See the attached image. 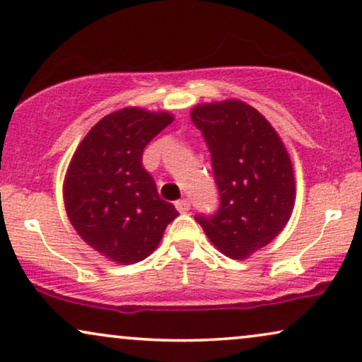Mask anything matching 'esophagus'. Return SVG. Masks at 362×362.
Masks as SVG:
<instances>
[{
    "mask_svg": "<svg viewBox=\"0 0 362 362\" xmlns=\"http://www.w3.org/2000/svg\"><path fill=\"white\" fill-rule=\"evenodd\" d=\"M175 206H177V210L180 211V214H187V211L190 210V202H189V199L177 200L175 202Z\"/></svg>",
    "mask_w": 362,
    "mask_h": 362,
    "instance_id": "obj_1",
    "label": "esophagus"
}]
</instances>
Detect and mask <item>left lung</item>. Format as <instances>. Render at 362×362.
Masks as SVG:
<instances>
[{"instance_id": "left-lung-1", "label": "left lung", "mask_w": 362, "mask_h": 362, "mask_svg": "<svg viewBox=\"0 0 362 362\" xmlns=\"http://www.w3.org/2000/svg\"><path fill=\"white\" fill-rule=\"evenodd\" d=\"M192 122L210 151L220 205L195 220L233 259L248 258L285 228L295 204V177L281 139L267 119L240 100L197 105Z\"/></svg>"}]
</instances>
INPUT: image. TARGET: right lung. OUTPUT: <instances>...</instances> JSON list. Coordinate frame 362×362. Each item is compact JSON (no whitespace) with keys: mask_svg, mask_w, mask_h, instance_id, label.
Instances as JSON below:
<instances>
[{"mask_svg":"<svg viewBox=\"0 0 362 362\" xmlns=\"http://www.w3.org/2000/svg\"><path fill=\"white\" fill-rule=\"evenodd\" d=\"M173 120L129 107L105 115L72 157L64 202L72 226L86 243L117 263H137L160 242L175 206L158 197L142 165L147 144Z\"/></svg>","mask_w":362,"mask_h":362,"instance_id":"right-lung-1","label":"right lung"}]
</instances>
